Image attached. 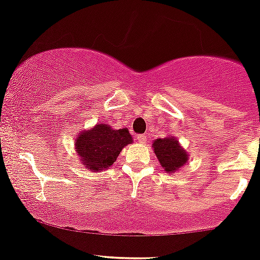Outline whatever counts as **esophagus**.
<instances>
[{
  "mask_svg": "<svg viewBox=\"0 0 260 260\" xmlns=\"http://www.w3.org/2000/svg\"><path fill=\"white\" fill-rule=\"evenodd\" d=\"M136 139H138V141L140 142V144H144V142H146V140H147L145 135H138V138Z\"/></svg>",
  "mask_w": 260,
  "mask_h": 260,
  "instance_id": "34e87169",
  "label": "esophagus"
}]
</instances>
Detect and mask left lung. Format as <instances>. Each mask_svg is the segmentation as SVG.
Returning <instances> with one entry per match:
<instances>
[{
    "instance_id": "8db88e82",
    "label": "left lung",
    "mask_w": 260,
    "mask_h": 260,
    "mask_svg": "<svg viewBox=\"0 0 260 260\" xmlns=\"http://www.w3.org/2000/svg\"><path fill=\"white\" fill-rule=\"evenodd\" d=\"M152 147L156 157L167 173L177 172L189 159L186 151L173 136L154 140Z\"/></svg>"
}]
</instances>
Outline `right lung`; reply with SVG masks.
Returning <instances> with one entry per match:
<instances>
[{"label":"right lung","instance_id":"1","mask_svg":"<svg viewBox=\"0 0 260 260\" xmlns=\"http://www.w3.org/2000/svg\"><path fill=\"white\" fill-rule=\"evenodd\" d=\"M133 144L129 130L112 129L110 125L98 124L82 131L75 142L76 152L89 171H103L116 161L126 145Z\"/></svg>","mask_w":260,"mask_h":260}]
</instances>
